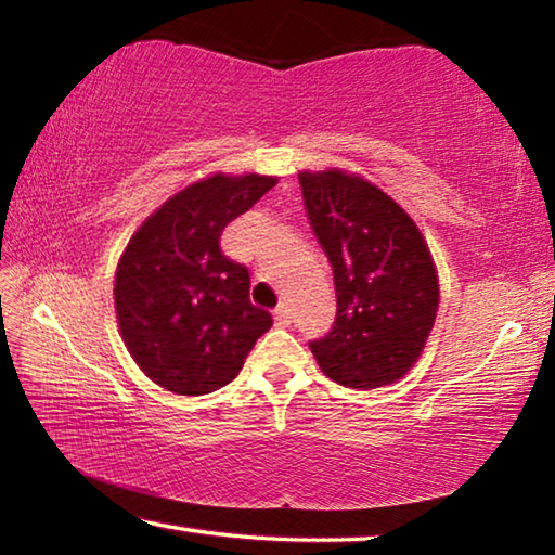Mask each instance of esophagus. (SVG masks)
<instances>
[{
	"instance_id": "obj_1",
	"label": "esophagus",
	"mask_w": 555,
	"mask_h": 555,
	"mask_svg": "<svg viewBox=\"0 0 555 555\" xmlns=\"http://www.w3.org/2000/svg\"><path fill=\"white\" fill-rule=\"evenodd\" d=\"M274 321L279 325H291V321H294V313H291L288 306H279L274 311Z\"/></svg>"
}]
</instances>
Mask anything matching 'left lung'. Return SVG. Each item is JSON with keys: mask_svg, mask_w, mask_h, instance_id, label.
<instances>
[{"mask_svg": "<svg viewBox=\"0 0 555 555\" xmlns=\"http://www.w3.org/2000/svg\"><path fill=\"white\" fill-rule=\"evenodd\" d=\"M308 222L333 267V331L308 343L325 377L377 389L406 374L436 323L438 276L401 205L362 176L298 173Z\"/></svg>", "mask_w": 555, "mask_h": 555, "instance_id": "1", "label": "left lung"}]
</instances>
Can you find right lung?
Returning <instances> with one entry per match:
<instances>
[{"label":"right lung","mask_w":555,"mask_h":555,"mask_svg":"<svg viewBox=\"0 0 555 555\" xmlns=\"http://www.w3.org/2000/svg\"><path fill=\"white\" fill-rule=\"evenodd\" d=\"M276 185L271 176H222L183 188L129 240L115 279L121 340L149 379L201 397L237 377L271 327L249 300V271L222 255L228 224Z\"/></svg>","instance_id":"1"}]
</instances>
